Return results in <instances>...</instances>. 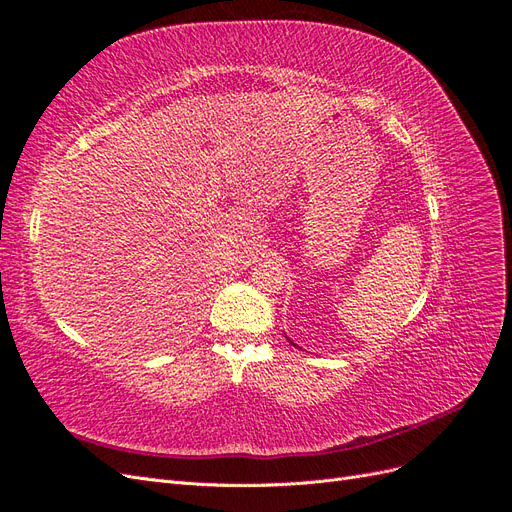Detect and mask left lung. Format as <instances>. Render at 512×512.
Instances as JSON below:
<instances>
[{"instance_id":"8db88e82","label":"left lung","mask_w":512,"mask_h":512,"mask_svg":"<svg viewBox=\"0 0 512 512\" xmlns=\"http://www.w3.org/2000/svg\"><path fill=\"white\" fill-rule=\"evenodd\" d=\"M288 342H290V339H288ZM290 344H294V342H290Z\"/></svg>"}]
</instances>
